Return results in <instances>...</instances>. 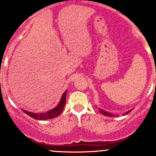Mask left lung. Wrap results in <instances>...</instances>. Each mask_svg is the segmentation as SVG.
Here are the masks:
<instances>
[{"label": "left lung", "instance_id": "left-lung-1", "mask_svg": "<svg viewBox=\"0 0 156 156\" xmlns=\"http://www.w3.org/2000/svg\"><path fill=\"white\" fill-rule=\"evenodd\" d=\"M99 110H100V112H101V113L103 114V115H106V116H114L113 114L109 113V112H108L104 111V110H102V109H99ZM131 112V110H129V111L126 112V113H125V115H126V114H128V113H129V112Z\"/></svg>", "mask_w": 156, "mask_h": 156}]
</instances>
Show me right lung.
Masks as SVG:
<instances>
[{
  "label": "right lung",
  "instance_id": "1",
  "mask_svg": "<svg viewBox=\"0 0 156 156\" xmlns=\"http://www.w3.org/2000/svg\"><path fill=\"white\" fill-rule=\"evenodd\" d=\"M66 94H67V90L64 92V94L62 96V98L59 101L58 105L56 106L55 108H52L50 111H48L46 112H41V113H34V112H27L26 110H23L25 113L30 115V117L34 118L35 119H38V120H46V119H50L55 118V117L58 116L60 114L62 113V112L63 111L64 106L66 105Z\"/></svg>",
  "mask_w": 156,
  "mask_h": 156
}]
</instances>
